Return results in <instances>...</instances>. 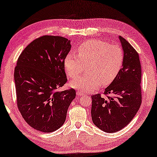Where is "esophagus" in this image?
Wrapping results in <instances>:
<instances>
[{"label": "esophagus", "mask_w": 157, "mask_h": 157, "mask_svg": "<svg viewBox=\"0 0 157 157\" xmlns=\"http://www.w3.org/2000/svg\"><path fill=\"white\" fill-rule=\"evenodd\" d=\"M85 94V92H82V91H80V90H78V91H77V95H78V96L84 95V94Z\"/></svg>", "instance_id": "esophagus-1"}]
</instances>
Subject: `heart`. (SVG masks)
Wrapping results in <instances>:
<instances>
[{
    "label": "heart",
    "instance_id": "obj_1",
    "mask_svg": "<svg viewBox=\"0 0 157 157\" xmlns=\"http://www.w3.org/2000/svg\"><path fill=\"white\" fill-rule=\"evenodd\" d=\"M76 50L78 55L68 53L64 60L68 76L77 78L85 70V65L88 72L72 82V87L75 89L89 92L98 88L101 84L109 85L122 67L124 52L119 45L100 40H87L78 46Z\"/></svg>",
    "mask_w": 157,
    "mask_h": 157
}]
</instances>
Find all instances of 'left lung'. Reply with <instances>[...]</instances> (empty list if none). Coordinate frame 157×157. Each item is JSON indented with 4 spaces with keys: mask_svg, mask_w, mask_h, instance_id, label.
I'll list each match as a JSON object with an SVG mask.
<instances>
[{
    "mask_svg": "<svg viewBox=\"0 0 157 157\" xmlns=\"http://www.w3.org/2000/svg\"><path fill=\"white\" fill-rule=\"evenodd\" d=\"M124 52L122 67L114 81L106 88L104 98L100 94L92 96L91 115L94 124L107 133L125 127L140 109L142 104V70L138 52L119 36Z\"/></svg>",
    "mask_w": 157,
    "mask_h": 157,
    "instance_id": "obj_1",
    "label": "left lung"
}]
</instances>
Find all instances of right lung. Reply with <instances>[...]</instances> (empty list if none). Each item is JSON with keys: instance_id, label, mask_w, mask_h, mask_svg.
<instances>
[{"instance_id": "right-lung-1", "label": "right lung", "mask_w": 157, "mask_h": 157, "mask_svg": "<svg viewBox=\"0 0 157 157\" xmlns=\"http://www.w3.org/2000/svg\"><path fill=\"white\" fill-rule=\"evenodd\" d=\"M71 49L65 37L44 35L31 42L17 59L14 79L17 105L22 117L37 131L62 127L76 92H59L67 79L64 60Z\"/></svg>"}]
</instances>
